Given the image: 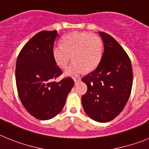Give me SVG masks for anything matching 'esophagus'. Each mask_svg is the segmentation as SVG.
I'll use <instances>...</instances> for the list:
<instances>
[{
    "label": "esophagus",
    "mask_w": 149,
    "mask_h": 149,
    "mask_svg": "<svg viewBox=\"0 0 149 149\" xmlns=\"http://www.w3.org/2000/svg\"><path fill=\"white\" fill-rule=\"evenodd\" d=\"M73 80H74V82H79V81H80V80H81V79H80L79 78H78V79H77V78H75V79H73Z\"/></svg>",
    "instance_id": "esophagus-1"
}]
</instances>
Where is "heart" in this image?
<instances>
[{"label":"heart","mask_w":149,"mask_h":149,"mask_svg":"<svg viewBox=\"0 0 149 149\" xmlns=\"http://www.w3.org/2000/svg\"><path fill=\"white\" fill-rule=\"evenodd\" d=\"M103 43L100 37L94 33L74 31L68 33L62 40V46L53 49V55L57 64L65 68L71 60L73 61L64 73L69 76H76L85 70H94L99 64L102 55Z\"/></svg>","instance_id":"b5f03b06"}]
</instances>
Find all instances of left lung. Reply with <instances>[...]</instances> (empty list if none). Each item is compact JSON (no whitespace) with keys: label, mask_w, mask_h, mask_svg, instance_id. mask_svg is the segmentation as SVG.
I'll return each instance as SVG.
<instances>
[{"label":"left lung","mask_w":149,"mask_h":149,"mask_svg":"<svg viewBox=\"0 0 149 149\" xmlns=\"http://www.w3.org/2000/svg\"><path fill=\"white\" fill-rule=\"evenodd\" d=\"M103 52L96 69L82 78L88 87L82 97L85 112L91 119L107 122L123 110L131 92L133 70L128 55L110 35L99 32Z\"/></svg>","instance_id":"obj_1"}]
</instances>
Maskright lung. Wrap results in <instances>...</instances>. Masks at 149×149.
Masks as SVG:
<instances>
[{
    "instance_id": "add662e5",
    "label": "right lung",
    "mask_w": 149,
    "mask_h": 149,
    "mask_svg": "<svg viewBox=\"0 0 149 149\" xmlns=\"http://www.w3.org/2000/svg\"><path fill=\"white\" fill-rule=\"evenodd\" d=\"M57 31H42L21 50L16 61L15 82L20 100L31 116L49 120L63 109L74 85L72 78L55 79L62 73L53 55Z\"/></svg>"
}]
</instances>
